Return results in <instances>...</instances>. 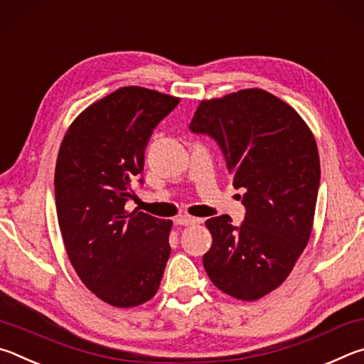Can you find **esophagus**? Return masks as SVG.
<instances>
[{
    "instance_id": "obj_1",
    "label": "esophagus",
    "mask_w": 364,
    "mask_h": 364,
    "mask_svg": "<svg viewBox=\"0 0 364 364\" xmlns=\"http://www.w3.org/2000/svg\"><path fill=\"white\" fill-rule=\"evenodd\" d=\"M203 219L198 218H192V215H182V218H178L176 220L177 225H196V224H201Z\"/></svg>"
}]
</instances>
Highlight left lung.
Wrapping results in <instances>:
<instances>
[{
    "mask_svg": "<svg viewBox=\"0 0 364 364\" xmlns=\"http://www.w3.org/2000/svg\"><path fill=\"white\" fill-rule=\"evenodd\" d=\"M190 129L224 151L233 186L245 188L246 218L206 220L213 246L203 265L215 288L252 302L284 283L314 228L320 155L314 132L294 108L259 87L205 99Z\"/></svg>",
    "mask_w": 364,
    "mask_h": 364,
    "instance_id": "8db88e82",
    "label": "left lung"
}]
</instances>
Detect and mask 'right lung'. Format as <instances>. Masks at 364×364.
<instances>
[{"mask_svg":"<svg viewBox=\"0 0 364 364\" xmlns=\"http://www.w3.org/2000/svg\"><path fill=\"white\" fill-rule=\"evenodd\" d=\"M178 97L124 86L85 108L63 136L55 163L57 220L82 284L118 309L156 294L172 220L126 211L155 126Z\"/></svg>","mask_w":364,"mask_h":364,"instance_id":"add662e5","label":"right lung"}]
</instances>
